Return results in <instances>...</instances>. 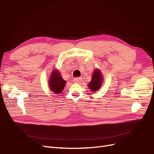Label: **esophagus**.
<instances>
[{"label":"esophagus","mask_w":154,"mask_h":154,"mask_svg":"<svg viewBox=\"0 0 154 154\" xmlns=\"http://www.w3.org/2000/svg\"><path fill=\"white\" fill-rule=\"evenodd\" d=\"M73 81L75 82H77V83H79V82H81V81H82V78H81V77H77V78H75L73 79Z\"/></svg>","instance_id":"1"}]
</instances>
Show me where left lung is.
<instances>
[{
	"mask_svg": "<svg viewBox=\"0 0 154 154\" xmlns=\"http://www.w3.org/2000/svg\"><path fill=\"white\" fill-rule=\"evenodd\" d=\"M103 82V75L100 70L95 69L94 70L91 81L88 84V88L90 89L91 91H96L98 90L102 86Z\"/></svg>",
	"mask_w": 154,
	"mask_h": 154,
	"instance_id": "obj_1",
	"label": "left lung"
}]
</instances>
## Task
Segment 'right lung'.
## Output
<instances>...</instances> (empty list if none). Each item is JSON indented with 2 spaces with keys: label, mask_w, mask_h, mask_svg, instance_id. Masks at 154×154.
<instances>
[{
  "label": "right lung",
  "mask_w": 154,
  "mask_h": 154,
  "mask_svg": "<svg viewBox=\"0 0 154 154\" xmlns=\"http://www.w3.org/2000/svg\"><path fill=\"white\" fill-rule=\"evenodd\" d=\"M66 82L63 79L57 69H54L51 72L48 80V86L50 90L55 94L61 93L65 86Z\"/></svg>",
  "instance_id": "obj_1"
}]
</instances>
